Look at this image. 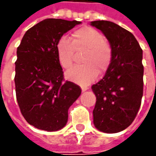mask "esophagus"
<instances>
[{"instance_id": "1", "label": "esophagus", "mask_w": 156, "mask_h": 156, "mask_svg": "<svg viewBox=\"0 0 156 156\" xmlns=\"http://www.w3.org/2000/svg\"><path fill=\"white\" fill-rule=\"evenodd\" d=\"M88 89V88H84V87H83V88H82V91L85 92V91H87Z\"/></svg>"}]
</instances>
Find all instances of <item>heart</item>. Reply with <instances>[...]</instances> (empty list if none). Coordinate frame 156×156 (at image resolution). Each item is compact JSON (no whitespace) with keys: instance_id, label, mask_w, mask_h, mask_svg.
<instances>
[{"instance_id":"obj_1","label":"heart","mask_w":156,"mask_h":156,"mask_svg":"<svg viewBox=\"0 0 156 156\" xmlns=\"http://www.w3.org/2000/svg\"><path fill=\"white\" fill-rule=\"evenodd\" d=\"M76 51H84L81 65L71 68L66 73L69 80L80 85H88L97 78L99 73L107 71L112 59L110 46L105 37L96 29L84 27L73 32L71 41L65 37L58 40L56 52L62 68L71 67Z\"/></svg>"}]
</instances>
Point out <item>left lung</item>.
Returning <instances> with one entry per match:
<instances>
[{
    "label": "left lung",
    "mask_w": 156,
    "mask_h": 156,
    "mask_svg": "<svg viewBox=\"0 0 156 156\" xmlns=\"http://www.w3.org/2000/svg\"><path fill=\"white\" fill-rule=\"evenodd\" d=\"M108 39L112 59L104 78L92 86L96 96L94 124L114 134L129 127L137 115L143 96V51L134 36L108 21L91 22Z\"/></svg>",
    "instance_id": "obj_1"
}]
</instances>
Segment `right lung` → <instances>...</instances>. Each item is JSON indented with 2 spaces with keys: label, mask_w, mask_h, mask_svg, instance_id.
<instances>
[{
  "label": "right lung",
  "mask_w": 156,
  "mask_h": 156,
  "mask_svg": "<svg viewBox=\"0 0 156 156\" xmlns=\"http://www.w3.org/2000/svg\"><path fill=\"white\" fill-rule=\"evenodd\" d=\"M78 21L45 19L27 30L15 62L16 100L23 117L37 129L57 131L67 124L68 108L81 94L80 87L63 80L56 45Z\"/></svg>",
  "instance_id": "obj_1"
}]
</instances>
